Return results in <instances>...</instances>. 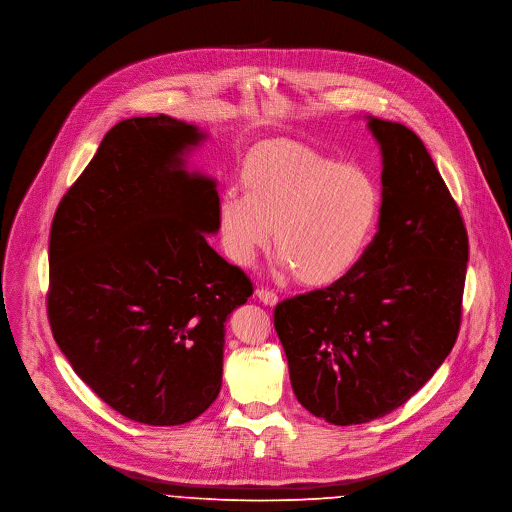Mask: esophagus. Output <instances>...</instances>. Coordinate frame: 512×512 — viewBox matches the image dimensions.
Returning <instances> with one entry per match:
<instances>
[{"label": "esophagus", "instance_id": "34e87169", "mask_svg": "<svg viewBox=\"0 0 512 512\" xmlns=\"http://www.w3.org/2000/svg\"><path fill=\"white\" fill-rule=\"evenodd\" d=\"M255 296L265 304V306H275L277 304V294L273 290H267V288H257Z\"/></svg>", "mask_w": 512, "mask_h": 512}]
</instances>
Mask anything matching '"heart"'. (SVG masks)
<instances>
[{"instance_id":"heart-1","label":"heart","mask_w":512,"mask_h":512,"mask_svg":"<svg viewBox=\"0 0 512 512\" xmlns=\"http://www.w3.org/2000/svg\"><path fill=\"white\" fill-rule=\"evenodd\" d=\"M243 194L224 190L216 218L226 257L251 267L273 243L280 263L310 288L335 286L361 265L384 214V190L361 165L296 141L251 149L239 171Z\"/></svg>"}]
</instances>
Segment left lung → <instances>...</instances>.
I'll use <instances>...</instances> for the list:
<instances>
[{"instance_id": "8db88e82", "label": "left lung", "mask_w": 512, "mask_h": 512, "mask_svg": "<svg viewBox=\"0 0 512 512\" xmlns=\"http://www.w3.org/2000/svg\"><path fill=\"white\" fill-rule=\"evenodd\" d=\"M382 149L384 214L347 280L275 306L298 402L331 425L386 416L421 390L455 345L468 232L423 141L367 118Z\"/></svg>"}]
</instances>
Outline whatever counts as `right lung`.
Wrapping results in <instances>:
<instances>
[{
  "label": "right lung",
  "mask_w": 512,
  "mask_h": 512,
  "mask_svg": "<svg viewBox=\"0 0 512 512\" xmlns=\"http://www.w3.org/2000/svg\"><path fill=\"white\" fill-rule=\"evenodd\" d=\"M165 114L108 130L51 226L46 312L75 374L130 421H194L222 386L224 322L253 294L206 241L216 183L185 171L204 141Z\"/></svg>",
  "instance_id": "1"
}]
</instances>
